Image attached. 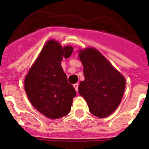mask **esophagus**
I'll list each match as a JSON object with an SVG mask.
<instances>
[{
	"label": "esophagus",
	"instance_id": "1",
	"mask_svg": "<svg viewBox=\"0 0 149 149\" xmlns=\"http://www.w3.org/2000/svg\"><path fill=\"white\" fill-rule=\"evenodd\" d=\"M78 86H79V84H73V87H74V88H75V90H76V91H78Z\"/></svg>",
	"mask_w": 149,
	"mask_h": 149
}]
</instances>
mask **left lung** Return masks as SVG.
Here are the masks:
<instances>
[{"instance_id":"1","label":"left lung","mask_w":149,"mask_h":149,"mask_svg":"<svg viewBox=\"0 0 149 149\" xmlns=\"http://www.w3.org/2000/svg\"><path fill=\"white\" fill-rule=\"evenodd\" d=\"M79 58L85 77L79 85V95L93 115L107 117L121 102L126 87L124 77L95 48L79 50Z\"/></svg>"}]
</instances>
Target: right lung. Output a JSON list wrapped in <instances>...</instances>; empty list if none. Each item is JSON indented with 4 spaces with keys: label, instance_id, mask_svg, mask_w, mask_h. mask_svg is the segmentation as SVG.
<instances>
[{
    "label": "right lung",
    "instance_id": "1",
    "mask_svg": "<svg viewBox=\"0 0 149 149\" xmlns=\"http://www.w3.org/2000/svg\"><path fill=\"white\" fill-rule=\"evenodd\" d=\"M71 46L50 40L25 77L24 86L32 105L46 117L55 120L66 116L71 110L77 92L68 83L61 62L72 54Z\"/></svg>",
    "mask_w": 149,
    "mask_h": 149
}]
</instances>
